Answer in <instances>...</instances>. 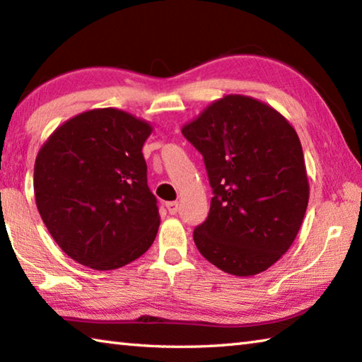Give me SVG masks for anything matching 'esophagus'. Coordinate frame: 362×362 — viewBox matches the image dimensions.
Listing matches in <instances>:
<instances>
[{
  "label": "esophagus",
  "instance_id": "esophagus-1",
  "mask_svg": "<svg viewBox=\"0 0 362 362\" xmlns=\"http://www.w3.org/2000/svg\"><path fill=\"white\" fill-rule=\"evenodd\" d=\"M179 201H170V203H168L166 204V207H168V211H169V214L170 216H175L177 212H179Z\"/></svg>",
  "mask_w": 362,
  "mask_h": 362
}]
</instances>
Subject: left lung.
<instances>
[{
  "label": "left lung",
  "instance_id": "obj_1",
  "mask_svg": "<svg viewBox=\"0 0 362 362\" xmlns=\"http://www.w3.org/2000/svg\"><path fill=\"white\" fill-rule=\"evenodd\" d=\"M182 134L203 155L214 193L209 216L193 231L196 247L235 276L265 272L292 246L308 206L296 129L267 103L231 94Z\"/></svg>",
  "mask_w": 362,
  "mask_h": 362
}]
</instances>
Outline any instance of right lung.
<instances>
[{
    "label": "right lung",
    "mask_w": 362,
    "mask_h": 362,
    "mask_svg": "<svg viewBox=\"0 0 362 362\" xmlns=\"http://www.w3.org/2000/svg\"><path fill=\"white\" fill-rule=\"evenodd\" d=\"M151 126L116 108L64 122L35 161L36 207L54 241L84 267L115 269L155 241L159 212L146 183Z\"/></svg>",
    "instance_id": "right-lung-1"
}]
</instances>
